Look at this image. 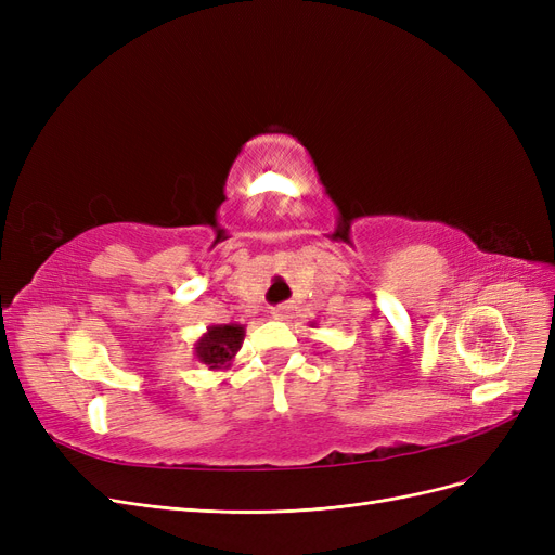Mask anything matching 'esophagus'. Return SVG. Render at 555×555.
Instances as JSON below:
<instances>
[{
    "label": "esophagus",
    "mask_w": 555,
    "mask_h": 555,
    "mask_svg": "<svg viewBox=\"0 0 555 555\" xmlns=\"http://www.w3.org/2000/svg\"><path fill=\"white\" fill-rule=\"evenodd\" d=\"M273 319H280V322H282V319H287L289 314H292V306H278V308H273Z\"/></svg>",
    "instance_id": "obj_1"
}]
</instances>
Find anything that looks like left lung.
<instances>
[{"instance_id": "1", "label": "left lung", "mask_w": 555, "mask_h": 555, "mask_svg": "<svg viewBox=\"0 0 555 555\" xmlns=\"http://www.w3.org/2000/svg\"><path fill=\"white\" fill-rule=\"evenodd\" d=\"M310 326H314V324H310Z\"/></svg>"}]
</instances>
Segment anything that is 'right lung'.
Here are the masks:
<instances>
[{"label":"right lung","mask_w":555,"mask_h":555,"mask_svg":"<svg viewBox=\"0 0 555 555\" xmlns=\"http://www.w3.org/2000/svg\"><path fill=\"white\" fill-rule=\"evenodd\" d=\"M243 324H215L194 343V357L208 365V371H227L243 347Z\"/></svg>","instance_id":"obj_1"}]
</instances>
